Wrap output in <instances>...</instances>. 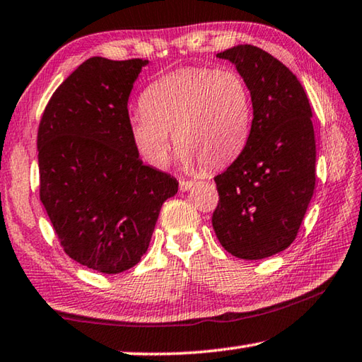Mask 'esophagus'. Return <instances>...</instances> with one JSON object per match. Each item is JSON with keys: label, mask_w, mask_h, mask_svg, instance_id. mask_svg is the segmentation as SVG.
<instances>
[{"label": "esophagus", "mask_w": 362, "mask_h": 362, "mask_svg": "<svg viewBox=\"0 0 362 362\" xmlns=\"http://www.w3.org/2000/svg\"><path fill=\"white\" fill-rule=\"evenodd\" d=\"M194 185L193 180H180V192H188Z\"/></svg>", "instance_id": "esophagus-1"}]
</instances>
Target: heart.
I'll return each mask as SVG.
<instances>
[{"label": "heart", "mask_w": 362, "mask_h": 362, "mask_svg": "<svg viewBox=\"0 0 362 362\" xmlns=\"http://www.w3.org/2000/svg\"><path fill=\"white\" fill-rule=\"evenodd\" d=\"M129 118L132 142L146 163L164 168L174 134L182 166L220 168L238 156L250 129V93L233 69H183L145 89Z\"/></svg>", "instance_id": "1"}]
</instances>
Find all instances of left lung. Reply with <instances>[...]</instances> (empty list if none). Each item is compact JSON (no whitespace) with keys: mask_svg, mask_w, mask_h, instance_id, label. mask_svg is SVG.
<instances>
[{"mask_svg":"<svg viewBox=\"0 0 362 362\" xmlns=\"http://www.w3.org/2000/svg\"><path fill=\"white\" fill-rule=\"evenodd\" d=\"M217 57L247 83L254 118L241 155L214 177L220 199L212 226L226 252L267 259L296 240L313 198V113L297 76L263 49L238 45Z\"/></svg>","mask_w":362,"mask_h":362,"instance_id":"8db88e82","label":"left lung"}]
</instances>
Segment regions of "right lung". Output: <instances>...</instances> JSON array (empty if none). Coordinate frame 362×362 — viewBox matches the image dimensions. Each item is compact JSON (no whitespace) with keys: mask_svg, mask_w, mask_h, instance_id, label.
Returning <instances> with one entry per match:
<instances>
[{"mask_svg":"<svg viewBox=\"0 0 362 362\" xmlns=\"http://www.w3.org/2000/svg\"><path fill=\"white\" fill-rule=\"evenodd\" d=\"M148 60L90 57L52 94L38 129L40 199L66 255L116 274L137 265L179 182L145 166L129 100Z\"/></svg>","mask_w":362,"mask_h":362,"instance_id":"right-lung-1","label":"right lung"}]
</instances>
